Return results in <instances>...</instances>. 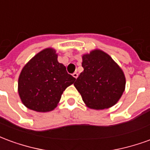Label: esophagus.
Instances as JSON below:
<instances>
[{
  "mask_svg": "<svg viewBox=\"0 0 150 150\" xmlns=\"http://www.w3.org/2000/svg\"><path fill=\"white\" fill-rule=\"evenodd\" d=\"M72 75H73V77H74V78L77 79V77H78V73L75 71V72H74L73 74H72Z\"/></svg>",
  "mask_w": 150,
  "mask_h": 150,
  "instance_id": "esophagus-1",
  "label": "esophagus"
}]
</instances>
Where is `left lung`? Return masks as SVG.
Wrapping results in <instances>:
<instances>
[{
	"label": "left lung",
	"instance_id": "1",
	"mask_svg": "<svg viewBox=\"0 0 150 150\" xmlns=\"http://www.w3.org/2000/svg\"><path fill=\"white\" fill-rule=\"evenodd\" d=\"M82 67L74 85L87 106L101 110L116 104L125 91V77L110 56L95 50L83 56Z\"/></svg>",
	"mask_w": 150,
	"mask_h": 150
}]
</instances>
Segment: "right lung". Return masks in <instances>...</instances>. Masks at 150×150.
Listing matches in <instances>:
<instances>
[{
  "mask_svg": "<svg viewBox=\"0 0 150 150\" xmlns=\"http://www.w3.org/2000/svg\"><path fill=\"white\" fill-rule=\"evenodd\" d=\"M52 48L42 50L21 71L18 93L25 106L31 110L46 112L55 108L62 94L75 80L66 67L58 62Z\"/></svg>",
  "mask_w": 150,
  "mask_h": 150,
  "instance_id": "add662e5",
  "label": "right lung"
}]
</instances>
